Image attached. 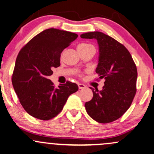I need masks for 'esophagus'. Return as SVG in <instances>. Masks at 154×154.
Segmentation results:
<instances>
[{"mask_svg":"<svg viewBox=\"0 0 154 154\" xmlns=\"http://www.w3.org/2000/svg\"><path fill=\"white\" fill-rule=\"evenodd\" d=\"M78 87H79V89H84L86 88V86H85L84 84H81V83H79Z\"/></svg>","mask_w":154,"mask_h":154,"instance_id":"34e87169","label":"esophagus"}]
</instances>
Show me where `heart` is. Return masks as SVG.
<instances>
[{
	"instance_id": "heart-1",
	"label": "heart",
	"mask_w": 154,
	"mask_h": 154,
	"mask_svg": "<svg viewBox=\"0 0 154 154\" xmlns=\"http://www.w3.org/2000/svg\"><path fill=\"white\" fill-rule=\"evenodd\" d=\"M90 46H92V45H90V44H79L78 47H77V49H78V48H85V47H90Z\"/></svg>"
}]
</instances>
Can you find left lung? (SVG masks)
I'll use <instances>...</instances> for the list:
<instances>
[{"label":"left lung","mask_w":154,"mask_h":154,"mask_svg":"<svg viewBox=\"0 0 154 154\" xmlns=\"http://www.w3.org/2000/svg\"><path fill=\"white\" fill-rule=\"evenodd\" d=\"M80 37L97 40L99 57L95 72L99 79H105L100 91L90 88L93 97L85 103V109L98 123H110L121 117L132 103L136 92V66L128 50L108 35L93 31Z\"/></svg>","instance_id":"obj_1"}]
</instances>
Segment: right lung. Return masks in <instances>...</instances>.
Here are the masks:
<instances>
[{"label":"right lung","mask_w":154,"mask_h":154,"mask_svg":"<svg viewBox=\"0 0 154 154\" xmlns=\"http://www.w3.org/2000/svg\"><path fill=\"white\" fill-rule=\"evenodd\" d=\"M78 35L57 29H48L29 41L18 53L12 84L20 103L29 115L48 120L62 111L67 98L78 90L71 82L57 88L48 79L53 68L60 66L62 51Z\"/></svg>","instance_id":"1"}]
</instances>
